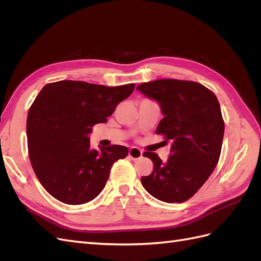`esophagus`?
Segmentation results:
<instances>
[{
	"mask_svg": "<svg viewBox=\"0 0 261 261\" xmlns=\"http://www.w3.org/2000/svg\"><path fill=\"white\" fill-rule=\"evenodd\" d=\"M128 155H129V158H132L133 160H137V159H139V158L143 156V151H141L139 148L132 147L128 150Z\"/></svg>",
	"mask_w": 261,
	"mask_h": 261,
	"instance_id": "1",
	"label": "esophagus"
}]
</instances>
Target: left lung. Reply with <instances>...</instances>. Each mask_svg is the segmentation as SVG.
Wrapping results in <instances>:
<instances>
[{"label":"left lung","instance_id":"left-lung-1","mask_svg":"<svg viewBox=\"0 0 261 261\" xmlns=\"http://www.w3.org/2000/svg\"><path fill=\"white\" fill-rule=\"evenodd\" d=\"M137 90L159 102L164 117L156 134L172 141L165 162L154 152H144L153 171L141 177L146 191L164 202H184L204 184L218 164L224 121L216 94L199 83L158 80Z\"/></svg>","mask_w":261,"mask_h":261}]
</instances>
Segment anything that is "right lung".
<instances>
[{
  "label": "right lung",
  "instance_id": "obj_1",
  "mask_svg": "<svg viewBox=\"0 0 261 261\" xmlns=\"http://www.w3.org/2000/svg\"><path fill=\"white\" fill-rule=\"evenodd\" d=\"M135 84L106 87L60 81L45 85L27 117L28 154L41 185L67 204L86 203L101 193L112 164L128 154L127 147L91 149L88 135L106 123Z\"/></svg>",
  "mask_w": 261,
  "mask_h": 261
}]
</instances>
